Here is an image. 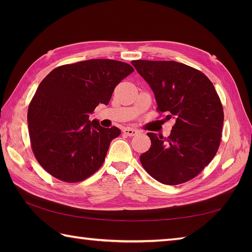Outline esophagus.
<instances>
[{
  "label": "esophagus",
  "instance_id": "esophagus-1",
  "mask_svg": "<svg viewBox=\"0 0 252 252\" xmlns=\"http://www.w3.org/2000/svg\"><path fill=\"white\" fill-rule=\"evenodd\" d=\"M123 133L126 134L127 136H135L140 133V131L136 129H133V127H125V129H123Z\"/></svg>",
  "mask_w": 252,
  "mask_h": 252
}]
</instances>
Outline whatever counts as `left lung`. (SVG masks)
<instances>
[{"instance_id": "1", "label": "left lung", "mask_w": 252, "mask_h": 252, "mask_svg": "<svg viewBox=\"0 0 252 252\" xmlns=\"http://www.w3.org/2000/svg\"><path fill=\"white\" fill-rule=\"evenodd\" d=\"M154 92L157 110L174 119L167 140L147 133L151 148L141 163L160 183L178 185L199 174L221 142L223 107L212 82L197 69L173 61H133Z\"/></svg>"}]
</instances>
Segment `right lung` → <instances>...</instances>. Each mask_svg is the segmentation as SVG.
Instances as JSON below:
<instances>
[{"instance_id":"obj_1","label":"right lung","mask_w":252,"mask_h":252,"mask_svg":"<svg viewBox=\"0 0 252 252\" xmlns=\"http://www.w3.org/2000/svg\"><path fill=\"white\" fill-rule=\"evenodd\" d=\"M134 71L129 63L90 60L55 68L37 87L28 109L32 151L54 178L76 183L103 164L117 126L103 127L90 114L108 105L117 84Z\"/></svg>"}]
</instances>
